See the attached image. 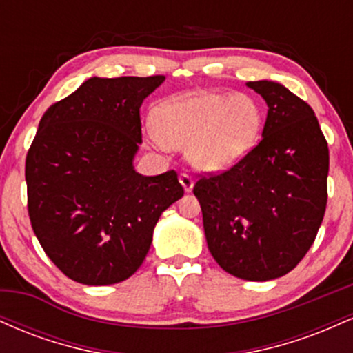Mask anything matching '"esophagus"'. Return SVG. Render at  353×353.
<instances>
[{
  "instance_id": "34e87169",
  "label": "esophagus",
  "mask_w": 353,
  "mask_h": 353,
  "mask_svg": "<svg viewBox=\"0 0 353 353\" xmlns=\"http://www.w3.org/2000/svg\"><path fill=\"white\" fill-rule=\"evenodd\" d=\"M179 182L182 184V188H184L185 192H190V190H192V188H194V179L189 176L188 172H181Z\"/></svg>"
}]
</instances>
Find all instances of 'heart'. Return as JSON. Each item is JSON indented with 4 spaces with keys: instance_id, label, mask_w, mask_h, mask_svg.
<instances>
[{
    "instance_id": "1",
    "label": "heart",
    "mask_w": 353,
    "mask_h": 353,
    "mask_svg": "<svg viewBox=\"0 0 353 353\" xmlns=\"http://www.w3.org/2000/svg\"><path fill=\"white\" fill-rule=\"evenodd\" d=\"M262 109L254 98L232 92L174 96L152 111L156 139L168 148H185L199 171L219 172L236 164L257 143Z\"/></svg>"
}]
</instances>
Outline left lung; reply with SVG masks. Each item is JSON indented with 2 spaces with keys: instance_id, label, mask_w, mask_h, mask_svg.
I'll list each match as a JSON object with an SVG mask.
<instances>
[{
  "instance_id": "obj_1",
  "label": "left lung",
  "mask_w": 353,
  "mask_h": 353,
  "mask_svg": "<svg viewBox=\"0 0 353 353\" xmlns=\"http://www.w3.org/2000/svg\"><path fill=\"white\" fill-rule=\"evenodd\" d=\"M265 99L262 139L222 172L194 185L212 257L244 281L295 269L317 237L327 208L329 145L317 117L282 84L249 81Z\"/></svg>"
}]
</instances>
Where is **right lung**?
Segmentation results:
<instances>
[{
  "mask_svg": "<svg viewBox=\"0 0 353 353\" xmlns=\"http://www.w3.org/2000/svg\"><path fill=\"white\" fill-rule=\"evenodd\" d=\"M161 74L91 78L48 108L26 156L28 214L51 262L86 285L139 269L161 214L184 196L176 171L141 176L139 109Z\"/></svg>",
  "mask_w": 353,
  "mask_h": 353,
  "instance_id": "obj_1",
  "label": "right lung"
}]
</instances>
